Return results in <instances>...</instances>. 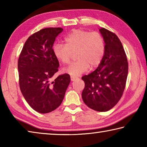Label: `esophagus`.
<instances>
[{
	"label": "esophagus",
	"instance_id": "1",
	"mask_svg": "<svg viewBox=\"0 0 147 147\" xmlns=\"http://www.w3.org/2000/svg\"><path fill=\"white\" fill-rule=\"evenodd\" d=\"M77 79H78V77L71 76V81H74V80H77Z\"/></svg>",
	"mask_w": 147,
	"mask_h": 147
}]
</instances>
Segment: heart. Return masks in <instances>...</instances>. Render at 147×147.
Here are the masks:
<instances>
[{"label": "heart", "instance_id": "obj_1", "mask_svg": "<svg viewBox=\"0 0 147 147\" xmlns=\"http://www.w3.org/2000/svg\"><path fill=\"white\" fill-rule=\"evenodd\" d=\"M64 40L65 45L54 44L53 51L56 58L63 64H68L73 54L76 53L77 61L64 70L70 75H80L88 71L89 67L90 69L95 68L102 61L106 52V41L100 32L76 29Z\"/></svg>", "mask_w": 147, "mask_h": 147}]
</instances>
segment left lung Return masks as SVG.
<instances>
[{
	"label": "left lung",
	"instance_id": "obj_1",
	"mask_svg": "<svg viewBox=\"0 0 147 147\" xmlns=\"http://www.w3.org/2000/svg\"><path fill=\"white\" fill-rule=\"evenodd\" d=\"M99 31L106 41L105 54L95 70L82 77L85 83L82 97L89 108L104 112L113 108L123 95L128 64L123 45L116 34L104 28Z\"/></svg>",
	"mask_w": 147,
	"mask_h": 147
}]
</instances>
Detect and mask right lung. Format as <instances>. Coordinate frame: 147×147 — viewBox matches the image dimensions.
Here are the masks:
<instances>
[{
    "label": "right lung",
    "instance_id": "obj_1",
    "mask_svg": "<svg viewBox=\"0 0 147 147\" xmlns=\"http://www.w3.org/2000/svg\"><path fill=\"white\" fill-rule=\"evenodd\" d=\"M62 31L61 28H46L32 34L26 41L18 59L21 93L31 108L41 113L58 108L71 82L66 73L53 78L59 67L53 47Z\"/></svg>",
    "mask_w": 147,
    "mask_h": 147
}]
</instances>
